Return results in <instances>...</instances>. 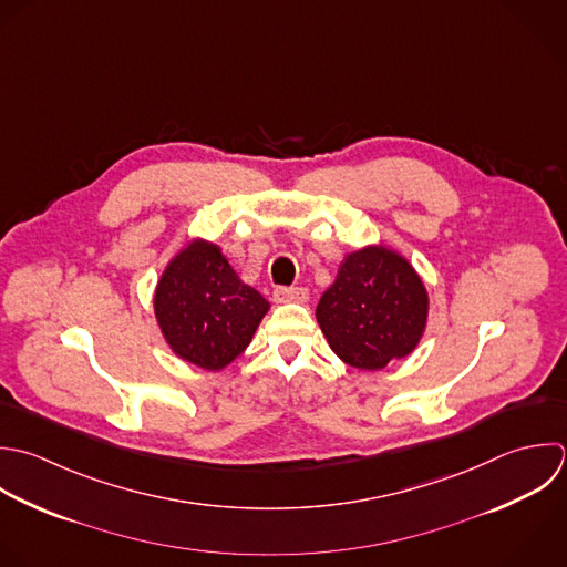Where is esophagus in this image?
I'll list each match as a JSON object with an SVG mask.
<instances>
[{
  "instance_id": "34e87169",
  "label": "esophagus",
  "mask_w": 567,
  "mask_h": 567,
  "mask_svg": "<svg viewBox=\"0 0 567 567\" xmlns=\"http://www.w3.org/2000/svg\"><path fill=\"white\" fill-rule=\"evenodd\" d=\"M309 291L305 287H276L274 300L276 302H307Z\"/></svg>"
}]
</instances>
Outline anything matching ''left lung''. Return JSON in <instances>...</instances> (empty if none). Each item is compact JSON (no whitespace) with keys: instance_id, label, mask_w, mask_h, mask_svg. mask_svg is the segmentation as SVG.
<instances>
[{"instance_id":"left-lung-1","label":"left lung","mask_w":567,"mask_h":567,"mask_svg":"<svg viewBox=\"0 0 567 567\" xmlns=\"http://www.w3.org/2000/svg\"><path fill=\"white\" fill-rule=\"evenodd\" d=\"M426 313L429 296L420 276L384 247L349 254L316 309L336 355L364 371L409 355L422 338Z\"/></svg>"}]
</instances>
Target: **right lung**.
Returning <instances> with one entry per match:
<instances>
[{
  "mask_svg": "<svg viewBox=\"0 0 567 567\" xmlns=\"http://www.w3.org/2000/svg\"><path fill=\"white\" fill-rule=\"evenodd\" d=\"M269 302L231 269L220 249L196 240L181 251L154 296L161 331L183 360L218 371L254 338Z\"/></svg>",
  "mask_w": 567,
  "mask_h": 567,
  "instance_id": "add662e5",
  "label": "right lung"
}]
</instances>
